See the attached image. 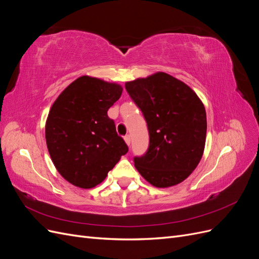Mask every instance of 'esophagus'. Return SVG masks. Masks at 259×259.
I'll use <instances>...</instances> for the list:
<instances>
[{"instance_id": "obj_1", "label": "esophagus", "mask_w": 259, "mask_h": 259, "mask_svg": "<svg viewBox=\"0 0 259 259\" xmlns=\"http://www.w3.org/2000/svg\"><path fill=\"white\" fill-rule=\"evenodd\" d=\"M124 140H125V143L127 144V146H130L131 145V135H125Z\"/></svg>"}]
</instances>
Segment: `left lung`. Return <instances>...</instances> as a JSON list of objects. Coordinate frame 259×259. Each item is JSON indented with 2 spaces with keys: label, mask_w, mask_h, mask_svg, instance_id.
<instances>
[{
  "label": "left lung",
  "mask_w": 259,
  "mask_h": 259,
  "mask_svg": "<svg viewBox=\"0 0 259 259\" xmlns=\"http://www.w3.org/2000/svg\"><path fill=\"white\" fill-rule=\"evenodd\" d=\"M142 110L149 132V147L135 156V167L158 188L182 183L202 158L206 137V112L189 86L167 73L125 83Z\"/></svg>",
  "instance_id": "8db88e82"
}]
</instances>
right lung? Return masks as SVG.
Wrapping results in <instances>:
<instances>
[{
  "label": "right lung",
  "mask_w": 259,
  "mask_h": 259,
  "mask_svg": "<svg viewBox=\"0 0 259 259\" xmlns=\"http://www.w3.org/2000/svg\"><path fill=\"white\" fill-rule=\"evenodd\" d=\"M122 86L83 75L53 104L45 125L46 145L59 174L89 189L100 184L126 154L108 110L121 97Z\"/></svg>",
  "instance_id": "obj_1"
}]
</instances>
